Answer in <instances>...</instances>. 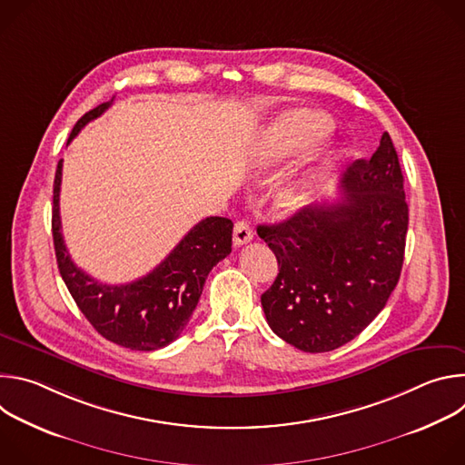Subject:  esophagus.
Returning <instances> with one entry per match:
<instances>
[{"instance_id": "34e87169", "label": "esophagus", "mask_w": 465, "mask_h": 465, "mask_svg": "<svg viewBox=\"0 0 465 465\" xmlns=\"http://www.w3.org/2000/svg\"><path fill=\"white\" fill-rule=\"evenodd\" d=\"M253 239V230L246 221H237L233 226V244L242 246Z\"/></svg>"}]
</instances>
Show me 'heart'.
Segmentation results:
<instances>
[{"label": "heart", "mask_w": 465, "mask_h": 465, "mask_svg": "<svg viewBox=\"0 0 465 465\" xmlns=\"http://www.w3.org/2000/svg\"><path fill=\"white\" fill-rule=\"evenodd\" d=\"M333 128L331 117L316 108H298L283 114L278 123L262 136L255 149V158L261 167L276 163L298 149L323 138ZM280 206L287 212L300 208L303 194L296 187L285 189L280 194Z\"/></svg>", "instance_id": "1"}]
</instances>
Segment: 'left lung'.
Returning <instances> with one entry per match:
<instances>
[{
	"mask_svg": "<svg viewBox=\"0 0 465 465\" xmlns=\"http://www.w3.org/2000/svg\"><path fill=\"white\" fill-rule=\"evenodd\" d=\"M344 198L257 228L280 274L261 305L274 333L307 351L353 341L384 309L401 276L409 206L395 147L384 132L368 160L341 178Z\"/></svg>",
	"mask_w": 465,
	"mask_h": 465,
	"instance_id": "obj_1",
	"label": "left lung"
}]
</instances>
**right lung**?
<instances>
[{"instance_id":"1","label":"right lung","mask_w":465,"mask_h":465,"mask_svg":"<svg viewBox=\"0 0 465 465\" xmlns=\"http://www.w3.org/2000/svg\"><path fill=\"white\" fill-rule=\"evenodd\" d=\"M112 103L114 99L86 112L74 126L68 143ZM60 183L62 160L53 183V244L60 276L81 312L99 335L128 350L154 351L176 341L203 294L210 271L232 252L233 223L208 217L194 224L153 272L126 285H108L81 271L64 244Z\"/></svg>"}]
</instances>
